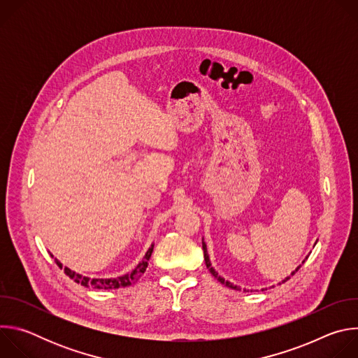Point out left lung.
I'll list each match as a JSON object with an SVG mask.
<instances>
[{"instance_id":"8db88e82","label":"left lung","mask_w":358,"mask_h":358,"mask_svg":"<svg viewBox=\"0 0 358 358\" xmlns=\"http://www.w3.org/2000/svg\"><path fill=\"white\" fill-rule=\"evenodd\" d=\"M202 249H203V259H206V265H207L208 271L211 272V275H213V276H214V278H215V279H217L220 283H222V285H225V286H228V287H231V289H234V290H243V292H249L248 289H242L241 286H236V285H234L232 282L227 280L225 278H222V276H221V275H220V273L215 271V268H214V266H213V264H211L210 255H208V249H207V243L203 242V238H202ZM308 258H309V257H306V259H308ZM306 259H304V261H306ZM304 261H303V262H304ZM303 262H301V264H303ZM300 266H301V265H299V266H297V268H296V269H294V271L290 273V276H293V275H294V273H296V272L300 269ZM290 276H286V278H285V279H283L280 283H285V282H287V280L290 279ZM262 290H266V289H262ZM250 292H252V290H250Z\"/></svg>"}]
</instances>
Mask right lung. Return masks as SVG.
Here are the masks:
<instances>
[{
  "label": "right lung",
  "mask_w": 358,
  "mask_h": 358,
  "mask_svg": "<svg viewBox=\"0 0 358 358\" xmlns=\"http://www.w3.org/2000/svg\"><path fill=\"white\" fill-rule=\"evenodd\" d=\"M152 249H155V243H151V246L148 248V250L145 252V255L143 257V259L127 273L120 275V276H113V278H90V276H85L80 275L69 268H65V273L75 280L76 283H80L85 287H93V289H119V287H126L130 286L133 283H136L141 275L145 272L147 266H148V261L151 258ZM57 265L62 269V264L55 259Z\"/></svg>",
  "instance_id": "1"
}]
</instances>
